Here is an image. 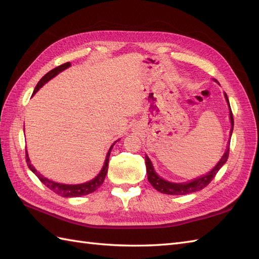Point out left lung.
Listing matches in <instances>:
<instances>
[{
    "mask_svg": "<svg viewBox=\"0 0 259 259\" xmlns=\"http://www.w3.org/2000/svg\"><path fill=\"white\" fill-rule=\"evenodd\" d=\"M215 81L217 82V80H215ZM225 97H226L227 103H228L229 110H230V121H231L230 136H231L232 130H233V114H232V111H231L228 97H227L226 94H225ZM229 142H230V140H229ZM229 150H230V143L228 144V148H227V150L224 153L221 161L217 163V165L213 169H211L208 174L202 176L200 178L194 179V180H192V182L186 183V184L169 183V182H166V180L162 179L161 177H159L154 171V168L152 166L151 161L149 160V158L146 155V169H147V174H148V180H149V183L152 185L154 189H156L162 193H166V194L183 195V194H188V193H192V192H195V191L202 190L203 188H205L211 182V180H213V178L218 173V170L221 169V167L227 162V160H228Z\"/></svg>",
    "mask_w": 259,
    "mask_h": 259,
    "instance_id": "left-lung-1",
    "label": "left lung"
}]
</instances>
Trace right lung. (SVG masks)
<instances>
[{
    "mask_svg": "<svg viewBox=\"0 0 259 259\" xmlns=\"http://www.w3.org/2000/svg\"><path fill=\"white\" fill-rule=\"evenodd\" d=\"M70 66H71V64L70 62H66V64H62L56 68H54L53 70H51L50 72L46 73L42 79L38 81V83L36 84L35 89H34V92L33 94H35L38 90H40L42 86L46 83L49 82L51 79H53L54 76H56L59 72H61L62 70H65L67 68H69ZM114 145V144H113ZM113 145L110 147V149H109V151L107 153V156H106V161H105V164H104V167L103 169L100 170V173L94 178L92 180H90V182L88 183H84V184H80V185H65V184H58V183H54L52 182V180L48 179L43 177L40 173H37V170L31 165L30 163V160H29V156H28V153L26 151V161H27V164L29 168L33 171V173L36 175V177L41 180V182L49 188V189H51L52 191H54L56 194L60 195V197H64V198H71V197H81V195H85V194H89V193H92L95 190H97L98 188L103 185L104 180H105V177L108 173V165H109V156H110V152H111V149L113 147Z\"/></svg>",
    "mask_w": 259,
    "mask_h": 259,
    "instance_id": "1",
    "label": "right lung"
}]
</instances>
